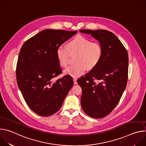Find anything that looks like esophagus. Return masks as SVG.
<instances>
[{
    "label": "esophagus",
    "instance_id": "34e87169",
    "mask_svg": "<svg viewBox=\"0 0 146 146\" xmlns=\"http://www.w3.org/2000/svg\"><path fill=\"white\" fill-rule=\"evenodd\" d=\"M73 81H74V84H77V79L75 78H73Z\"/></svg>",
    "mask_w": 146,
    "mask_h": 146
}]
</instances>
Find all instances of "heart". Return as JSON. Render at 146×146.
I'll use <instances>...</instances> for the list:
<instances>
[{
    "label": "heart",
    "instance_id": "heart-1",
    "mask_svg": "<svg viewBox=\"0 0 146 146\" xmlns=\"http://www.w3.org/2000/svg\"><path fill=\"white\" fill-rule=\"evenodd\" d=\"M103 53L102 46L78 35L69 41L67 47L60 45L56 50V56L60 66L65 68L68 64L69 54H76L75 64L66 68L64 73L73 77H78L84 74L87 68L92 69L100 60Z\"/></svg>",
    "mask_w": 146,
    "mask_h": 146
}]
</instances>
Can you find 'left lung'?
I'll use <instances>...</instances> for the list:
<instances>
[{"label":"left lung","mask_w":146,"mask_h":146,"mask_svg":"<svg viewBox=\"0 0 146 146\" xmlns=\"http://www.w3.org/2000/svg\"><path fill=\"white\" fill-rule=\"evenodd\" d=\"M80 31L97 39L103 50L97 65L77 80L82 89V110L91 117L101 118L114 109L126 88L128 54L120 40L111 32L89 29Z\"/></svg>","instance_id":"obj_1"}]
</instances>
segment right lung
Listing matches in <instances>:
<instances>
[{
  "instance_id": "right-lung-1",
  "label": "right lung",
  "mask_w": 146,
  "mask_h": 146,
  "mask_svg": "<svg viewBox=\"0 0 146 146\" xmlns=\"http://www.w3.org/2000/svg\"><path fill=\"white\" fill-rule=\"evenodd\" d=\"M77 31L46 29L27 40L19 54L16 68L18 87L28 107L47 117L58 111L73 86L70 76L53 81L62 73L56 50Z\"/></svg>"
}]
</instances>
